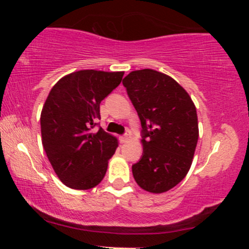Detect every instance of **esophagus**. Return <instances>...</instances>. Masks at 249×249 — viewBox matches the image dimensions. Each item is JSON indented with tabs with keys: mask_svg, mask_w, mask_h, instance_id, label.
<instances>
[{
	"mask_svg": "<svg viewBox=\"0 0 249 249\" xmlns=\"http://www.w3.org/2000/svg\"><path fill=\"white\" fill-rule=\"evenodd\" d=\"M131 137V131L130 130H126L125 131V133H124V136L122 137V142H126L128 138H130Z\"/></svg>",
	"mask_w": 249,
	"mask_h": 249,
	"instance_id": "obj_1",
	"label": "esophagus"
}]
</instances>
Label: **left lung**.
Masks as SVG:
<instances>
[{"instance_id": "left-lung-1", "label": "left lung", "mask_w": 249, "mask_h": 249, "mask_svg": "<svg viewBox=\"0 0 249 249\" xmlns=\"http://www.w3.org/2000/svg\"><path fill=\"white\" fill-rule=\"evenodd\" d=\"M142 123V156L132 165L142 190L162 193L186 177L198 142V117L185 89L152 69L132 71L123 79Z\"/></svg>"}]
</instances>
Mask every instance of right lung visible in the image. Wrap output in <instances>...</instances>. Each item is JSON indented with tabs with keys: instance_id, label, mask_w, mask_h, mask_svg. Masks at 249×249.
<instances>
[{
	"instance_id": "add662e5",
	"label": "right lung",
	"mask_w": 249,
	"mask_h": 249,
	"mask_svg": "<svg viewBox=\"0 0 249 249\" xmlns=\"http://www.w3.org/2000/svg\"><path fill=\"white\" fill-rule=\"evenodd\" d=\"M124 72L81 70L53 85L41 113L42 144L65 186L89 190L104 178L118 142L99 126V105L121 84Z\"/></svg>"
}]
</instances>
